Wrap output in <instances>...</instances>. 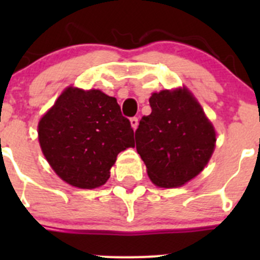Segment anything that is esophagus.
I'll return each mask as SVG.
<instances>
[{
  "mask_svg": "<svg viewBox=\"0 0 260 260\" xmlns=\"http://www.w3.org/2000/svg\"><path fill=\"white\" fill-rule=\"evenodd\" d=\"M129 122H131V125H132V128L133 129H137V127H138V118L137 117H133V118H131L129 119Z\"/></svg>",
  "mask_w": 260,
  "mask_h": 260,
  "instance_id": "obj_1",
  "label": "esophagus"
}]
</instances>
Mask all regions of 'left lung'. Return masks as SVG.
I'll return each mask as SVG.
<instances>
[{"mask_svg": "<svg viewBox=\"0 0 260 260\" xmlns=\"http://www.w3.org/2000/svg\"><path fill=\"white\" fill-rule=\"evenodd\" d=\"M151 114L140 120L136 148L158 187H180L208 165L216 142L214 125L186 88L149 98Z\"/></svg>", "mask_w": 260, "mask_h": 260, "instance_id": "1", "label": "left lung"}]
</instances>
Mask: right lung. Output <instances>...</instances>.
Segmentation results:
<instances>
[{
    "label": "right lung",
    "mask_w": 260,
    "mask_h": 260,
    "mask_svg": "<svg viewBox=\"0 0 260 260\" xmlns=\"http://www.w3.org/2000/svg\"><path fill=\"white\" fill-rule=\"evenodd\" d=\"M38 132L55 174L79 188L104 185L118 153L135 147V132L117 99L98 89H65L43 115Z\"/></svg>",
    "instance_id": "add662e5"
}]
</instances>
